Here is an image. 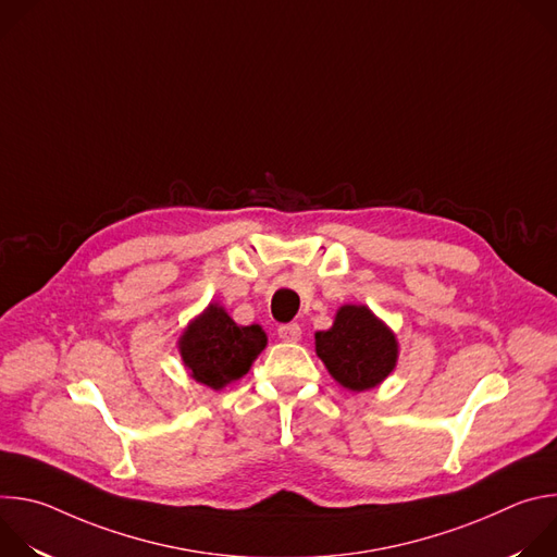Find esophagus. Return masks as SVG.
Wrapping results in <instances>:
<instances>
[{
    "mask_svg": "<svg viewBox=\"0 0 557 557\" xmlns=\"http://www.w3.org/2000/svg\"><path fill=\"white\" fill-rule=\"evenodd\" d=\"M277 335L282 342H299L301 329H299V324H284L277 329Z\"/></svg>",
    "mask_w": 557,
    "mask_h": 557,
    "instance_id": "obj_1",
    "label": "esophagus"
}]
</instances>
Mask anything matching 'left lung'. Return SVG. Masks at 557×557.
Here are the masks:
<instances>
[{
    "label": "left lung",
    "mask_w": 557,
    "mask_h": 557,
    "mask_svg": "<svg viewBox=\"0 0 557 557\" xmlns=\"http://www.w3.org/2000/svg\"><path fill=\"white\" fill-rule=\"evenodd\" d=\"M314 352L342 387L366 392L392 374L399 361V342L368 306L344 304L333 326L314 333Z\"/></svg>",
    "instance_id": "left-lung-1"
}]
</instances>
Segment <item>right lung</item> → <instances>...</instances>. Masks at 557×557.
<instances>
[{
	"mask_svg": "<svg viewBox=\"0 0 557 557\" xmlns=\"http://www.w3.org/2000/svg\"><path fill=\"white\" fill-rule=\"evenodd\" d=\"M267 342L262 326L235 324L215 301L187 324L178 337V352L194 381L222 389L251 370Z\"/></svg>",
	"mask_w": 557,
	"mask_h": 557,
	"instance_id": "1",
	"label": "right lung"
}]
</instances>
